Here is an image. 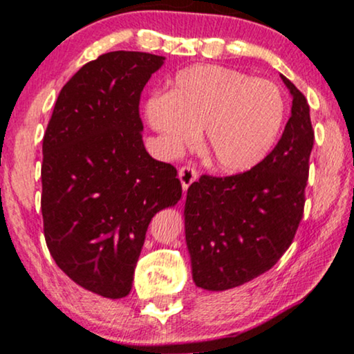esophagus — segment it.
Wrapping results in <instances>:
<instances>
[{"label": "esophagus", "instance_id": "1", "mask_svg": "<svg viewBox=\"0 0 354 354\" xmlns=\"http://www.w3.org/2000/svg\"><path fill=\"white\" fill-rule=\"evenodd\" d=\"M178 178H180L182 190L187 192L188 187H190L192 183L198 178V172L190 166H183V167H180V171H178Z\"/></svg>", "mask_w": 354, "mask_h": 354}]
</instances>
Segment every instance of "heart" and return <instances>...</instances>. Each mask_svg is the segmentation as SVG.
<instances>
[{
  "label": "heart",
  "mask_w": 354,
  "mask_h": 354,
  "mask_svg": "<svg viewBox=\"0 0 354 354\" xmlns=\"http://www.w3.org/2000/svg\"><path fill=\"white\" fill-rule=\"evenodd\" d=\"M145 119L171 154L196 142L212 166L241 174L264 161L277 143L285 100L272 82L222 66L198 64L178 72L169 93L149 96Z\"/></svg>",
  "instance_id": "b5f03b06"
}]
</instances>
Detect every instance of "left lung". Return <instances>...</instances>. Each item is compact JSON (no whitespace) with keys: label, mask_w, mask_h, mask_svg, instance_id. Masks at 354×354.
<instances>
[{"label":"left lung","mask_w":354,"mask_h":354,"mask_svg":"<svg viewBox=\"0 0 354 354\" xmlns=\"http://www.w3.org/2000/svg\"><path fill=\"white\" fill-rule=\"evenodd\" d=\"M292 95L282 138L263 162L230 177L203 176L188 187L183 221L196 287H239L277 263L303 217L314 130L304 95L280 74Z\"/></svg>","instance_id":"left-lung-1"}]
</instances>
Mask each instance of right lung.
<instances>
[{
    "mask_svg": "<svg viewBox=\"0 0 354 354\" xmlns=\"http://www.w3.org/2000/svg\"><path fill=\"white\" fill-rule=\"evenodd\" d=\"M164 56L111 51L62 86L43 137L41 214L48 250L67 277L100 297L132 290L154 214L176 206V167L149 156L140 95Z\"/></svg>",
    "mask_w": 354,
    "mask_h": 354,
    "instance_id": "obj_1",
    "label": "right lung"
}]
</instances>
